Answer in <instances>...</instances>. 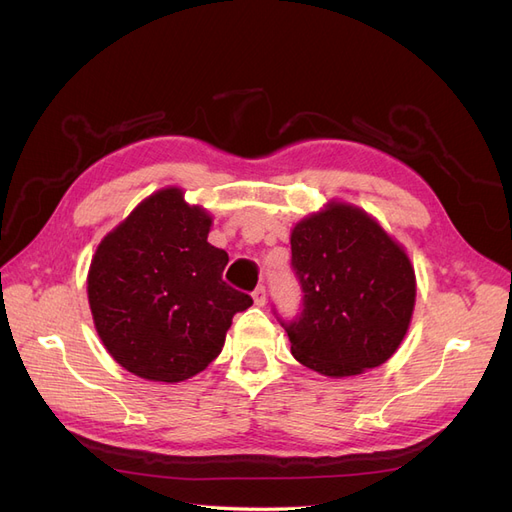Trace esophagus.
Here are the masks:
<instances>
[{
	"label": "esophagus",
	"mask_w": 512,
	"mask_h": 512,
	"mask_svg": "<svg viewBox=\"0 0 512 512\" xmlns=\"http://www.w3.org/2000/svg\"><path fill=\"white\" fill-rule=\"evenodd\" d=\"M252 297H254V303L258 305V307H262L267 303V290H265V286H258L254 292H252Z\"/></svg>",
	"instance_id": "34e87169"
}]
</instances>
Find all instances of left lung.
I'll list each match as a JSON object with an SVG mask.
<instances>
[{"mask_svg":"<svg viewBox=\"0 0 512 512\" xmlns=\"http://www.w3.org/2000/svg\"><path fill=\"white\" fill-rule=\"evenodd\" d=\"M290 250L303 309L280 322L294 359L331 378L389 361L408 333L416 299L404 247L365 211L329 203L292 228Z\"/></svg>","mask_w":512,"mask_h":512,"instance_id":"obj_1","label":"left lung"}]
</instances>
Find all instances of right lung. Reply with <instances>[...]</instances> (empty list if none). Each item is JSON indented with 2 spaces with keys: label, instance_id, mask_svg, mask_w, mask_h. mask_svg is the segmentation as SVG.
<instances>
[{
  "label": "right lung",
  "instance_id": "1",
  "mask_svg": "<svg viewBox=\"0 0 512 512\" xmlns=\"http://www.w3.org/2000/svg\"><path fill=\"white\" fill-rule=\"evenodd\" d=\"M211 215L179 188L145 198L102 239L87 275L108 354L134 376L181 382L222 352L232 316L252 297L222 280L228 254L207 237Z\"/></svg>",
  "mask_w": 512,
  "mask_h": 512
}]
</instances>
